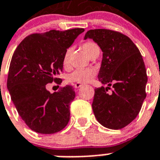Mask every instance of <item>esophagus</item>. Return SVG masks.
Returning a JSON list of instances; mask_svg holds the SVG:
<instances>
[{
    "mask_svg": "<svg viewBox=\"0 0 160 160\" xmlns=\"http://www.w3.org/2000/svg\"><path fill=\"white\" fill-rule=\"evenodd\" d=\"M83 84H80V83H76V84H74V87L76 88V89H79L80 87L82 86Z\"/></svg>",
    "mask_w": 160,
    "mask_h": 160,
    "instance_id": "34e87169",
    "label": "esophagus"
}]
</instances>
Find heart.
<instances>
[{"mask_svg":"<svg viewBox=\"0 0 160 160\" xmlns=\"http://www.w3.org/2000/svg\"><path fill=\"white\" fill-rule=\"evenodd\" d=\"M97 45L92 42H84L82 45V48L84 52L89 56L93 49L97 48ZM69 55H70V49L65 52L63 60H62V65L64 68L69 67ZM96 75V71L93 68H87V69H78L69 74L67 77V81L71 83H88L90 82L93 79Z\"/></svg>","mask_w":160,"mask_h":160,"instance_id":"heart-1","label":"heart"}]
</instances>
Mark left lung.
I'll use <instances>...</instances> for the list:
<instances>
[{
    "label": "left lung",
    "instance_id": "1",
    "mask_svg": "<svg viewBox=\"0 0 160 160\" xmlns=\"http://www.w3.org/2000/svg\"><path fill=\"white\" fill-rule=\"evenodd\" d=\"M102 52L98 80L108 87L94 89L93 108L96 119L109 129H122L137 117L146 97L147 75L137 47L122 33L109 29H91L84 35ZM112 85L113 93L107 89Z\"/></svg>",
    "mask_w": 160,
    "mask_h": 160
}]
</instances>
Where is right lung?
<instances>
[{"mask_svg":"<svg viewBox=\"0 0 160 160\" xmlns=\"http://www.w3.org/2000/svg\"><path fill=\"white\" fill-rule=\"evenodd\" d=\"M84 31L77 28L31 34L13 54L7 89L19 116L38 133L60 132L70 120V103L76 97L73 87L51 93L46 84L62 82L56 76L62 71L65 52Z\"/></svg>","mask_w":160,"mask_h":160,"instance_id":"1","label":"right lung"}]
</instances>
